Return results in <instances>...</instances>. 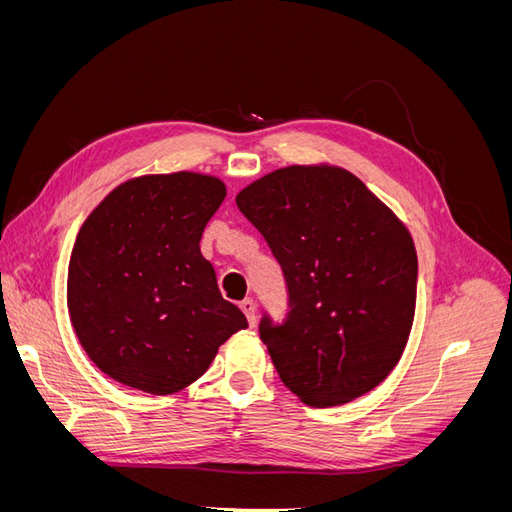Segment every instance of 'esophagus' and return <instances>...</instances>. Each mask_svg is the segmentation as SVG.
Listing matches in <instances>:
<instances>
[{
  "label": "esophagus",
  "instance_id": "esophagus-1",
  "mask_svg": "<svg viewBox=\"0 0 512 512\" xmlns=\"http://www.w3.org/2000/svg\"><path fill=\"white\" fill-rule=\"evenodd\" d=\"M239 307L243 309V314L247 316V322L252 324H256V303H254V299H243L241 303H239Z\"/></svg>",
  "mask_w": 512,
  "mask_h": 512
}]
</instances>
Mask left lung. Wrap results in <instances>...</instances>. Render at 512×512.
Instances as JSON below:
<instances>
[{"mask_svg": "<svg viewBox=\"0 0 512 512\" xmlns=\"http://www.w3.org/2000/svg\"><path fill=\"white\" fill-rule=\"evenodd\" d=\"M275 260L288 314L258 331L305 404H346L378 386L406 348L418 260L395 213L344 168L288 166L237 196Z\"/></svg>", "mask_w": 512, "mask_h": 512, "instance_id": "left-lung-1", "label": "left lung"}]
</instances>
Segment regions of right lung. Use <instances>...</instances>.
Returning a JSON list of instances; mask_svg holds the SVG:
<instances>
[{"label": "right lung", "mask_w": 512, "mask_h": 512, "mask_svg": "<svg viewBox=\"0 0 512 512\" xmlns=\"http://www.w3.org/2000/svg\"><path fill=\"white\" fill-rule=\"evenodd\" d=\"M224 196L215 177L149 175L119 185L85 220L70 256L68 309L104 374L175 393L247 327L198 245Z\"/></svg>", "instance_id": "right-lung-1"}]
</instances>
